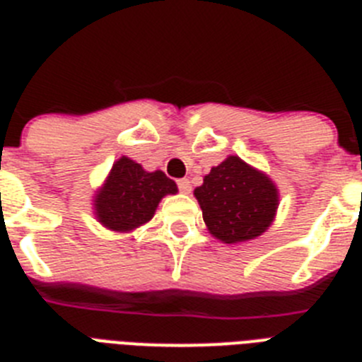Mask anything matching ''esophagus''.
I'll list each match as a JSON object with an SVG mask.
<instances>
[{
  "mask_svg": "<svg viewBox=\"0 0 362 362\" xmlns=\"http://www.w3.org/2000/svg\"><path fill=\"white\" fill-rule=\"evenodd\" d=\"M177 188L181 192H183V194H190V181H188L187 177H183V179H177Z\"/></svg>",
  "mask_w": 362,
  "mask_h": 362,
  "instance_id": "34e87169",
  "label": "esophagus"
}]
</instances>
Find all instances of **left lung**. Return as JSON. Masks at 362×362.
<instances>
[{
    "label": "left lung",
    "mask_w": 362,
    "mask_h": 362,
    "mask_svg": "<svg viewBox=\"0 0 362 362\" xmlns=\"http://www.w3.org/2000/svg\"><path fill=\"white\" fill-rule=\"evenodd\" d=\"M210 233L223 243L255 239L272 225L277 188L264 174L230 156L194 190Z\"/></svg>",
    "instance_id": "1"
}]
</instances>
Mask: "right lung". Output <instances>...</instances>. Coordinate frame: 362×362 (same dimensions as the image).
I'll list each match as a JSON object with an SVG mask.
<instances>
[{
    "mask_svg": "<svg viewBox=\"0 0 362 362\" xmlns=\"http://www.w3.org/2000/svg\"><path fill=\"white\" fill-rule=\"evenodd\" d=\"M175 192V183L161 170L146 172L139 163L121 158L95 196V216L107 228L129 232L152 219L159 201Z\"/></svg>",
    "mask_w": 362,
    "mask_h": 362,
    "instance_id": "right-lung-1",
    "label": "right lung"
}]
</instances>
